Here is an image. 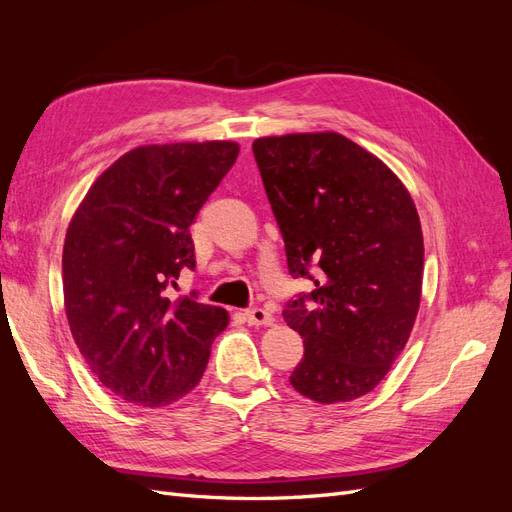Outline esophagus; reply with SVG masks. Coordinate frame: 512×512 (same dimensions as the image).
<instances>
[{"instance_id":"1","label":"esophagus","mask_w":512,"mask_h":512,"mask_svg":"<svg viewBox=\"0 0 512 512\" xmlns=\"http://www.w3.org/2000/svg\"><path fill=\"white\" fill-rule=\"evenodd\" d=\"M245 320L250 322L252 327H269V324H273V316L267 312V309H262V307L247 309Z\"/></svg>"}]
</instances>
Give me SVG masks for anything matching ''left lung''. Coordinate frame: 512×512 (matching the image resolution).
<instances>
[{
    "instance_id": "8db88e82",
    "label": "left lung",
    "mask_w": 512,
    "mask_h": 512,
    "mask_svg": "<svg viewBox=\"0 0 512 512\" xmlns=\"http://www.w3.org/2000/svg\"><path fill=\"white\" fill-rule=\"evenodd\" d=\"M252 149L288 271L316 286L282 312L305 346L290 384L318 404L363 397L406 348L421 305L414 200L389 166L337 132L262 136Z\"/></svg>"
}]
</instances>
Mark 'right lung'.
Masks as SVG:
<instances>
[{"instance_id": "obj_1", "label": "right lung", "mask_w": 512, "mask_h": 512, "mask_svg": "<svg viewBox=\"0 0 512 512\" xmlns=\"http://www.w3.org/2000/svg\"><path fill=\"white\" fill-rule=\"evenodd\" d=\"M237 156L232 141L136 147L72 215L61 256L70 331L91 374L128 404L160 408L188 395L228 327L226 309L170 301L166 286L194 269L190 226Z\"/></svg>"}]
</instances>
